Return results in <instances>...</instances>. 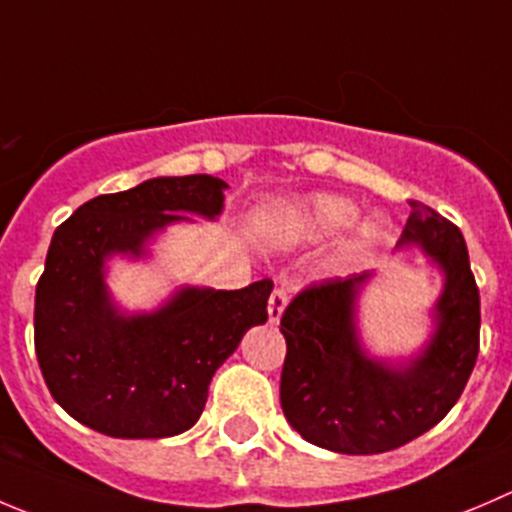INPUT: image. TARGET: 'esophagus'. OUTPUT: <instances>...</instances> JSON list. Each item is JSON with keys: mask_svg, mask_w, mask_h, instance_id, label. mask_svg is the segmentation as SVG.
<instances>
[{"mask_svg": "<svg viewBox=\"0 0 512 512\" xmlns=\"http://www.w3.org/2000/svg\"><path fill=\"white\" fill-rule=\"evenodd\" d=\"M285 307H287V292L282 290V287H275L270 295V302H267V315H270V322H280Z\"/></svg>", "mask_w": 512, "mask_h": 512, "instance_id": "esophagus-1", "label": "esophagus"}]
</instances>
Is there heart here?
<instances>
[{"label": "heart", "mask_w": 512, "mask_h": 512, "mask_svg": "<svg viewBox=\"0 0 512 512\" xmlns=\"http://www.w3.org/2000/svg\"><path fill=\"white\" fill-rule=\"evenodd\" d=\"M357 215H360V207L352 200H347V197L315 195L310 200L300 202L292 210L290 225L300 235L312 237V240H322V237L340 235L342 230L355 225ZM377 235H380V227L375 222H365L360 227V232H357L355 247L357 250H365V247L375 245Z\"/></svg>", "instance_id": "b5f03b06"}]
</instances>
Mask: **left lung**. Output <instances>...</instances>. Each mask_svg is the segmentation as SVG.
Returning a JSON list of instances; mask_svg holds the SVG:
<instances>
[{
	"mask_svg": "<svg viewBox=\"0 0 512 512\" xmlns=\"http://www.w3.org/2000/svg\"><path fill=\"white\" fill-rule=\"evenodd\" d=\"M410 207L398 247L418 245L445 275L435 332L420 355L393 365L362 347L357 292L372 272L315 282L282 312V413L317 448L375 455L410 443L450 413L478 360L480 292L463 232L423 202Z\"/></svg>",
	"mask_w": 512,
	"mask_h": 512,
	"instance_id": "obj_1",
	"label": "left lung"
}]
</instances>
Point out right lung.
<instances>
[{
    "label": "right lung",
    "mask_w": 512,
    "mask_h": 512,
    "mask_svg": "<svg viewBox=\"0 0 512 512\" xmlns=\"http://www.w3.org/2000/svg\"><path fill=\"white\" fill-rule=\"evenodd\" d=\"M225 187L210 175L155 177L84 202L54 230L34 297V350L52 398L87 428L130 440L185 433L217 367L267 320L272 280L182 287L142 315L119 312L104 285L107 257H142L155 232L190 220L180 212L215 220Z\"/></svg>",
    "instance_id": "right-lung-1"
}]
</instances>
